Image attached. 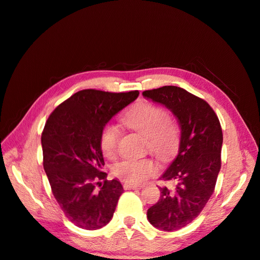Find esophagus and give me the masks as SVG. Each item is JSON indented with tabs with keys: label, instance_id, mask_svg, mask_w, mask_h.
I'll list each match as a JSON object with an SVG mask.
<instances>
[{
	"label": "esophagus",
	"instance_id": "obj_1",
	"mask_svg": "<svg viewBox=\"0 0 260 260\" xmlns=\"http://www.w3.org/2000/svg\"><path fill=\"white\" fill-rule=\"evenodd\" d=\"M123 188L125 190H138V189H140V185L131 184V183H125V184H123Z\"/></svg>",
	"mask_w": 260,
	"mask_h": 260
}]
</instances>
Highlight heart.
<instances>
[{"mask_svg":"<svg viewBox=\"0 0 260 260\" xmlns=\"http://www.w3.org/2000/svg\"><path fill=\"white\" fill-rule=\"evenodd\" d=\"M122 123L145 136L146 147L160 158L172 156L178 148L180 130L176 122L158 105L141 102L134 105L122 116ZM119 130L106 124L100 136V147L107 158L114 157L119 146ZM157 165L150 157L125 158L113 166V174L126 183L140 184L154 175Z\"/></svg>","mask_w":260,"mask_h":260,"instance_id":"obj_1","label":"heart"}]
</instances>
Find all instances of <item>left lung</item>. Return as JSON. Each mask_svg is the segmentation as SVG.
Wrapping results in <instances>:
<instances>
[{"mask_svg": "<svg viewBox=\"0 0 260 260\" xmlns=\"http://www.w3.org/2000/svg\"><path fill=\"white\" fill-rule=\"evenodd\" d=\"M143 95L168 107L181 128L179 153L160 178L175 187L159 188V200L147 210L153 226L176 231L202 213L214 192L221 170V123L206 101L183 88L164 86Z\"/></svg>", "mask_w": 260, "mask_h": 260, "instance_id": "1", "label": "left lung"}]
</instances>
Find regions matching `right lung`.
<instances>
[{"label":"right lung","instance_id":"obj_1","mask_svg":"<svg viewBox=\"0 0 260 260\" xmlns=\"http://www.w3.org/2000/svg\"><path fill=\"white\" fill-rule=\"evenodd\" d=\"M138 95V90L84 89L48 116L42 132L44 170L54 198L78 228L97 230L113 217L123 188L120 181L106 180L107 174L102 172L100 136L107 122Z\"/></svg>","mask_w":260,"mask_h":260}]
</instances>
